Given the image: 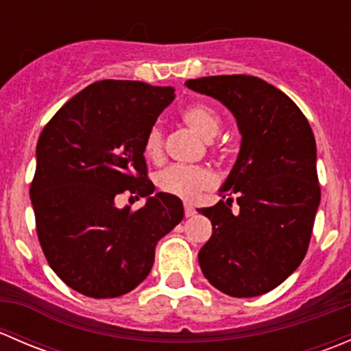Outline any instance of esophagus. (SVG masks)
<instances>
[{"label": "esophagus", "instance_id": "esophagus-1", "mask_svg": "<svg viewBox=\"0 0 351 351\" xmlns=\"http://www.w3.org/2000/svg\"><path fill=\"white\" fill-rule=\"evenodd\" d=\"M193 214H195V208H193L192 205L185 204V215H186V217H192Z\"/></svg>", "mask_w": 351, "mask_h": 351}]
</instances>
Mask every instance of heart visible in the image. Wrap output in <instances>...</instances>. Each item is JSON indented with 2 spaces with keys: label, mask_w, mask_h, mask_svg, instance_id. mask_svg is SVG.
<instances>
[{
  "label": "heart",
  "mask_w": 351,
  "mask_h": 351,
  "mask_svg": "<svg viewBox=\"0 0 351 351\" xmlns=\"http://www.w3.org/2000/svg\"><path fill=\"white\" fill-rule=\"evenodd\" d=\"M182 119L200 134L204 139L210 141L221 130V119L212 108L205 105L195 104L183 108ZM144 154L151 161L159 162L165 153V137L159 125L149 127L144 137ZM215 178L207 168L204 166H185V165H173L169 168L162 169L158 175V186L161 192L169 193L185 200H193L202 190H207L214 185Z\"/></svg>",
  "instance_id": "heart-1"
}]
</instances>
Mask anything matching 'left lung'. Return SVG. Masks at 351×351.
Masks as SVG:
<instances>
[{
  "label": "left lung",
  "instance_id": "obj_1",
  "mask_svg": "<svg viewBox=\"0 0 351 351\" xmlns=\"http://www.w3.org/2000/svg\"><path fill=\"white\" fill-rule=\"evenodd\" d=\"M185 86L231 110L241 134L221 189L226 200L198 208L212 222L198 251L202 274L231 297L270 292L302 263L313 234L321 202L313 129L284 91L256 76L198 77Z\"/></svg>",
  "mask_w": 351,
  "mask_h": 351
}]
</instances>
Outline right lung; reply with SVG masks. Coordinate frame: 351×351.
Here are the masks:
<instances>
[{
	"label": "right lung",
	"mask_w": 351,
	"mask_h": 351,
	"mask_svg": "<svg viewBox=\"0 0 351 351\" xmlns=\"http://www.w3.org/2000/svg\"><path fill=\"white\" fill-rule=\"evenodd\" d=\"M175 100L171 86L104 80L58 110L37 143L30 185L37 236L67 287L93 299L119 297L149 275L156 244L183 219V204L153 193L144 137ZM147 197L132 213L122 193Z\"/></svg>",
	"instance_id": "add662e5"
}]
</instances>
